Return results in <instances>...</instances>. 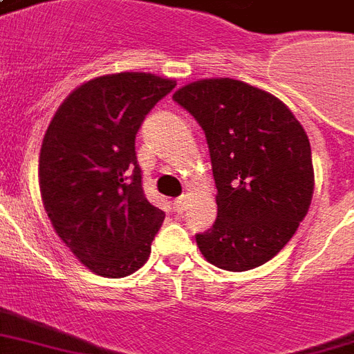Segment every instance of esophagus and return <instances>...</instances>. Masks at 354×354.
Masks as SVG:
<instances>
[{
    "instance_id": "esophagus-1",
    "label": "esophagus",
    "mask_w": 354,
    "mask_h": 354,
    "mask_svg": "<svg viewBox=\"0 0 354 354\" xmlns=\"http://www.w3.org/2000/svg\"><path fill=\"white\" fill-rule=\"evenodd\" d=\"M174 207H176L178 213H182L185 209V196H178L176 201H174Z\"/></svg>"
}]
</instances>
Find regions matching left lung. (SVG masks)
<instances>
[{"instance_id":"obj_1","label":"left lung","mask_w":354,"mask_h":354,"mask_svg":"<svg viewBox=\"0 0 354 354\" xmlns=\"http://www.w3.org/2000/svg\"><path fill=\"white\" fill-rule=\"evenodd\" d=\"M172 98L201 124L212 156L217 221L196 234L202 256L234 273L263 266L308 213V135L282 100L245 81L198 80Z\"/></svg>"}]
</instances>
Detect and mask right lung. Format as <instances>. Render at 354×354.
Here are the masks:
<instances>
[{
	"instance_id": "obj_1",
	"label": "right lung",
	"mask_w": 354,
	"mask_h": 354,
	"mask_svg": "<svg viewBox=\"0 0 354 354\" xmlns=\"http://www.w3.org/2000/svg\"><path fill=\"white\" fill-rule=\"evenodd\" d=\"M176 81L147 72L88 80L59 105L39 158L53 230L93 273L122 279L147 263L165 213L142 193L135 135Z\"/></svg>"
}]
</instances>
